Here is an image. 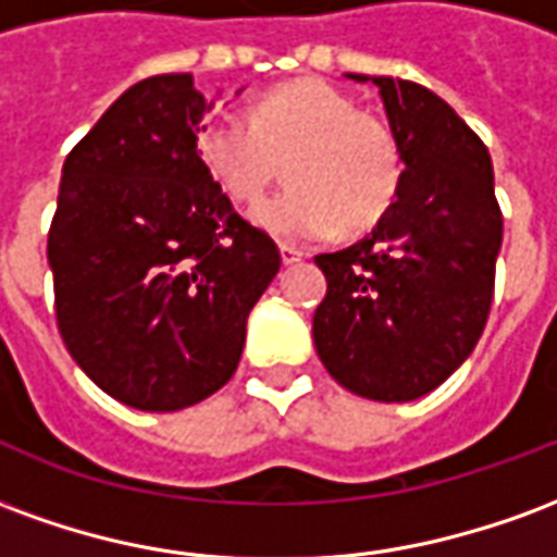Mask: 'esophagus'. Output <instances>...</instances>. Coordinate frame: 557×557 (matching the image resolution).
Wrapping results in <instances>:
<instances>
[{
    "label": "esophagus",
    "mask_w": 557,
    "mask_h": 557,
    "mask_svg": "<svg viewBox=\"0 0 557 557\" xmlns=\"http://www.w3.org/2000/svg\"><path fill=\"white\" fill-rule=\"evenodd\" d=\"M280 256H283V265H295L304 259V250L292 247V244H280Z\"/></svg>",
    "instance_id": "esophagus-1"
}]
</instances>
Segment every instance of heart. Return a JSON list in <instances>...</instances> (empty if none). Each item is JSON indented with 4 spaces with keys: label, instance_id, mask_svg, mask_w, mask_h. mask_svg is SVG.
<instances>
[{
    "label": "heart",
    "instance_id": "heart-1",
    "mask_svg": "<svg viewBox=\"0 0 557 557\" xmlns=\"http://www.w3.org/2000/svg\"><path fill=\"white\" fill-rule=\"evenodd\" d=\"M206 172L235 206H256L286 160L289 187L253 211L280 242H319L343 226L363 232L385 218L403 182L394 131L325 79L265 91L244 115L199 131Z\"/></svg>",
    "mask_w": 557,
    "mask_h": 557
}]
</instances>
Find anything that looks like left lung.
<instances>
[{
	"instance_id": "1",
	"label": "left lung",
	"mask_w": 557,
	"mask_h": 557,
	"mask_svg": "<svg viewBox=\"0 0 557 557\" xmlns=\"http://www.w3.org/2000/svg\"><path fill=\"white\" fill-rule=\"evenodd\" d=\"M373 83L403 148V182L363 242L315 256L327 292L315 307L313 343L346 391L409 403L442 385L478 346L504 223L483 139L426 86Z\"/></svg>"
}]
</instances>
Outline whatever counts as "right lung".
<instances>
[{
    "label": "right lung",
    "mask_w": 557,
    "mask_h": 557,
    "mask_svg": "<svg viewBox=\"0 0 557 557\" xmlns=\"http://www.w3.org/2000/svg\"><path fill=\"white\" fill-rule=\"evenodd\" d=\"M190 74H158L98 119L62 166L47 235L55 325L103 394L139 411L211 397L280 271L271 235L208 175Z\"/></svg>",
    "instance_id": "add662e5"
}]
</instances>
